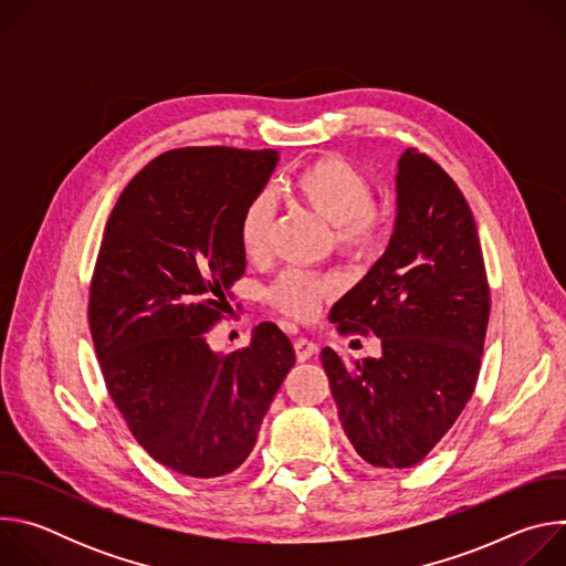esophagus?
<instances>
[{
	"label": "esophagus",
	"instance_id": "esophagus-1",
	"mask_svg": "<svg viewBox=\"0 0 566 566\" xmlns=\"http://www.w3.org/2000/svg\"><path fill=\"white\" fill-rule=\"evenodd\" d=\"M293 347H295V354H297V360H300V363H304V360H308L313 354H317V345H315L313 340H308V338H297V340L293 343Z\"/></svg>",
	"mask_w": 566,
	"mask_h": 566
}]
</instances>
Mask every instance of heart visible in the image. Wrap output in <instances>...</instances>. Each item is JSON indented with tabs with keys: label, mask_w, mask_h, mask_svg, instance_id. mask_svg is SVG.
<instances>
[{
	"label": "heart",
	"mask_w": 566,
	"mask_h": 566,
	"mask_svg": "<svg viewBox=\"0 0 566 566\" xmlns=\"http://www.w3.org/2000/svg\"><path fill=\"white\" fill-rule=\"evenodd\" d=\"M297 195L329 223L336 226V239L345 253L354 258L376 255L391 234V212L374 203V190L367 177L338 156L317 158L295 179ZM275 221V199L269 190L258 192L239 217V241L249 258L266 253ZM334 293L329 277L304 271H286L269 289V302L282 313L313 317L322 302Z\"/></svg>",
	"instance_id": "b5f03b06"
}]
</instances>
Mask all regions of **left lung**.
<instances>
[{
	"label": "left lung",
	"instance_id": "left-lung-1",
	"mask_svg": "<svg viewBox=\"0 0 566 566\" xmlns=\"http://www.w3.org/2000/svg\"><path fill=\"white\" fill-rule=\"evenodd\" d=\"M385 255L332 308L340 334H376L378 358L319 354L354 450L376 468H412L470 400L491 289L470 206L434 158L410 147L396 175Z\"/></svg>",
	"mask_w": 566,
	"mask_h": 566
}]
</instances>
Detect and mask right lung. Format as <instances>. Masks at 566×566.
Here are the masks:
<instances>
[{
  "mask_svg": "<svg viewBox=\"0 0 566 566\" xmlns=\"http://www.w3.org/2000/svg\"><path fill=\"white\" fill-rule=\"evenodd\" d=\"M275 164V149H170L127 184L105 226L90 286L101 371L134 439L186 476L247 461L295 363L273 322L232 354L206 343L247 269L239 217Z\"/></svg>",
  "mask_w": 566,
  "mask_h": 566,
  "instance_id": "1",
  "label": "right lung"
}]
</instances>
